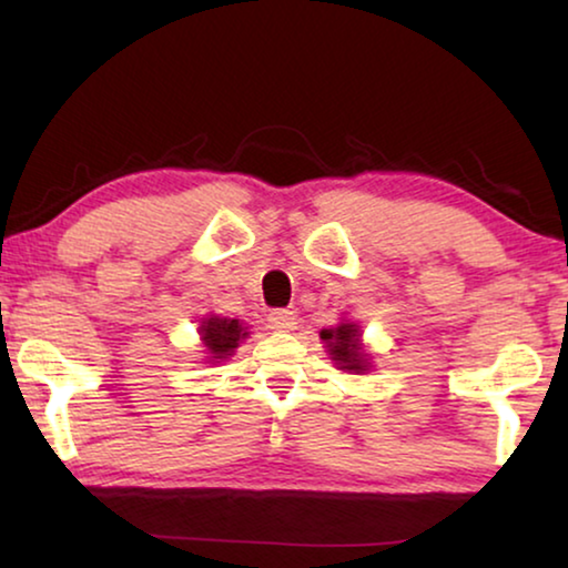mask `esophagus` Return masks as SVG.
I'll list each match as a JSON object with an SVG mask.
<instances>
[{"instance_id": "34e87169", "label": "esophagus", "mask_w": 568, "mask_h": 568, "mask_svg": "<svg viewBox=\"0 0 568 568\" xmlns=\"http://www.w3.org/2000/svg\"><path fill=\"white\" fill-rule=\"evenodd\" d=\"M266 321H268L271 331H292L294 328V313H292V310H271Z\"/></svg>"}]
</instances>
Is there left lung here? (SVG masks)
Here are the masks:
<instances>
[{
  "mask_svg": "<svg viewBox=\"0 0 568 568\" xmlns=\"http://www.w3.org/2000/svg\"><path fill=\"white\" fill-rule=\"evenodd\" d=\"M321 338L328 344L331 359L338 364V369L346 372H364L367 362H364V352L359 344V328L352 323H341L338 328L323 331Z\"/></svg>",
  "mask_w": 568,
  "mask_h": 568,
  "instance_id": "left-lung-1",
  "label": "left lung"
}]
</instances>
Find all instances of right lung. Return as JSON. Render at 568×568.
Masks as SVG:
<instances>
[{
    "label": "right lung",
    "mask_w": 568,
    "mask_h": 568,
    "mask_svg": "<svg viewBox=\"0 0 568 568\" xmlns=\"http://www.w3.org/2000/svg\"><path fill=\"white\" fill-rule=\"evenodd\" d=\"M245 336L247 331L237 321H227V317H204L201 321V341H204L212 359H227L237 348L240 338Z\"/></svg>",
    "instance_id": "obj_1"
}]
</instances>
